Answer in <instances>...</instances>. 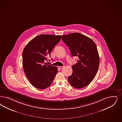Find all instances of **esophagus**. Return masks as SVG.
<instances>
[{
  "label": "esophagus",
  "instance_id": "obj_1",
  "mask_svg": "<svg viewBox=\"0 0 122 122\" xmlns=\"http://www.w3.org/2000/svg\"><path fill=\"white\" fill-rule=\"evenodd\" d=\"M58 67H59V69H63V67H63V66H59Z\"/></svg>",
  "mask_w": 122,
  "mask_h": 122
}]
</instances>
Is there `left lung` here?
<instances>
[{
	"label": "left lung",
	"instance_id": "1",
	"mask_svg": "<svg viewBox=\"0 0 122 122\" xmlns=\"http://www.w3.org/2000/svg\"><path fill=\"white\" fill-rule=\"evenodd\" d=\"M62 39L73 56H77V63L72 65L73 72L68 77L73 87L81 88L90 84L96 75L100 58L97 46L91 38L79 33L62 35Z\"/></svg>",
	"mask_w": 122,
	"mask_h": 122
}]
</instances>
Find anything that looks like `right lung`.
<instances>
[{"mask_svg": "<svg viewBox=\"0 0 122 122\" xmlns=\"http://www.w3.org/2000/svg\"><path fill=\"white\" fill-rule=\"evenodd\" d=\"M61 40V36L41 34L31 40L22 52V64L27 79L35 87L45 89L51 85L57 73L56 66L46 65L51 51Z\"/></svg>", "mask_w": 122, "mask_h": 122, "instance_id": "right-lung-1", "label": "right lung"}]
</instances>
